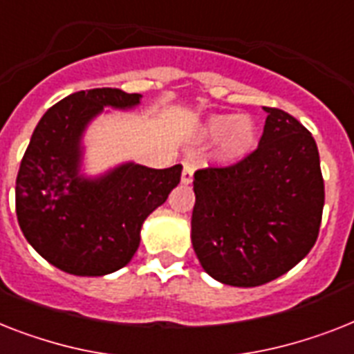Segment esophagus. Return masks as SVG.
<instances>
[{"mask_svg":"<svg viewBox=\"0 0 354 354\" xmlns=\"http://www.w3.org/2000/svg\"><path fill=\"white\" fill-rule=\"evenodd\" d=\"M192 172H194V167H192L189 162H183V171H182V183L183 185H189L192 182Z\"/></svg>","mask_w":354,"mask_h":354,"instance_id":"34e87169","label":"esophagus"}]
</instances>
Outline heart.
Instances as JSON below:
<instances>
[{
	"mask_svg": "<svg viewBox=\"0 0 354 354\" xmlns=\"http://www.w3.org/2000/svg\"><path fill=\"white\" fill-rule=\"evenodd\" d=\"M205 138H218L216 158L222 163L242 162L258 145V123L249 114H212L202 125Z\"/></svg>",
	"mask_w": 354,
	"mask_h": 354,
	"instance_id": "heart-1",
	"label": "heart"
}]
</instances>
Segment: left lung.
I'll list each match as a JSON object with an SVG mask.
<instances>
[{"instance_id": "1", "label": "left lung", "mask_w": 354, "mask_h": 354, "mask_svg": "<svg viewBox=\"0 0 354 354\" xmlns=\"http://www.w3.org/2000/svg\"><path fill=\"white\" fill-rule=\"evenodd\" d=\"M263 111L257 151L194 172L192 247L203 271L225 286L257 287L286 274L320 231L326 194L317 142L291 114Z\"/></svg>"}]
</instances>
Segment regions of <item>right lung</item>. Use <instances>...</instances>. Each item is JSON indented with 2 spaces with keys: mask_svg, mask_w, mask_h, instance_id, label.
<instances>
[{
  "mask_svg": "<svg viewBox=\"0 0 354 354\" xmlns=\"http://www.w3.org/2000/svg\"><path fill=\"white\" fill-rule=\"evenodd\" d=\"M142 94L91 88L63 97L36 125L16 178V214L27 242L76 277L122 269L140 245L145 218L180 183L182 165L122 163L97 178L80 174L82 138L103 107L132 109Z\"/></svg>",
  "mask_w": 354,
  "mask_h": 354,
  "instance_id": "right-lung-1",
  "label": "right lung"
}]
</instances>
